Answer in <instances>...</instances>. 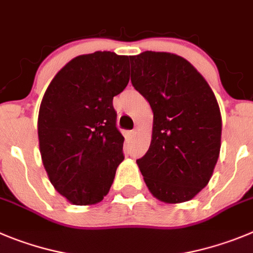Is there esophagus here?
<instances>
[{
    "label": "esophagus",
    "instance_id": "esophagus-1",
    "mask_svg": "<svg viewBox=\"0 0 253 253\" xmlns=\"http://www.w3.org/2000/svg\"><path fill=\"white\" fill-rule=\"evenodd\" d=\"M136 133H138V128H134L133 130L129 131V135H130V136H134V135H135Z\"/></svg>",
    "mask_w": 253,
    "mask_h": 253
}]
</instances>
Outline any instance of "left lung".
Masks as SVG:
<instances>
[{"label": "left lung", "mask_w": 253, "mask_h": 253, "mask_svg": "<svg viewBox=\"0 0 253 253\" xmlns=\"http://www.w3.org/2000/svg\"><path fill=\"white\" fill-rule=\"evenodd\" d=\"M130 62L131 84L153 111L152 142L136 164L155 198L187 202L208 184L218 159L222 118L216 96L182 56L144 51Z\"/></svg>", "instance_id": "obj_1"}]
</instances>
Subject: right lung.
Listing matches in <instances>:
<instances>
[{"instance_id":"add662e5","label":"right lung","mask_w":253,"mask_h":253,"mask_svg":"<svg viewBox=\"0 0 253 253\" xmlns=\"http://www.w3.org/2000/svg\"><path fill=\"white\" fill-rule=\"evenodd\" d=\"M128 83L129 57L96 51L74 57L46 89L37 119L41 159L73 205H95L109 193L124 159L113 98Z\"/></svg>"}]
</instances>
